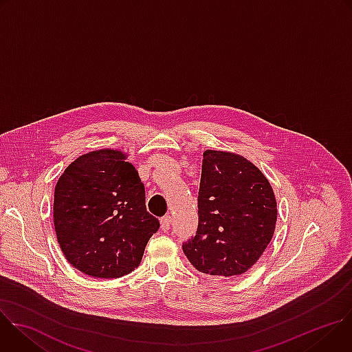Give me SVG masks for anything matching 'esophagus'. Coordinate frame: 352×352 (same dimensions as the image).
<instances>
[{"label": "esophagus", "mask_w": 352, "mask_h": 352, "mask_svg": "<svg viewBox=\"0 0 352 352\" xmlns=\"http://www.w3.org/2000/svg\"><path fill=\"white\" fill-rule=\"evenodd\" d=\"M160 224H162V230L163 231H168L170 226H171V217L170 216H164L160 219Z\"/></svg>", "instance_id": "obj_1"}]
</instances>
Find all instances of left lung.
<instances>
[{"label": "left lung", "instance_id": "obj_1", "mask_svg": "<svg viewBox=\"0 0 352 352\" xmlns=\"http://www.w3.org/2000/svg\"><path fill=\"white\" fill-rule=\"evenodd\" d=\"M196 235L182 243L192 266L232 278L252 267L270 243L277 202L263 173L245 157L206 150L197 195Z\"/></svg>", "mask_w": 352, "mask_h": 352}]
</instances>
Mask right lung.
Returning a JSON list of instances; mask_svg holds the SVG:
<instances>
[{"label": "right lung", "instance_id": "1", "mask_svg": "<svg viewBox=\"0 0 352 352\" xmlns=\"http://www.w3.org/2000/svg\"><path fill=\"white\" fill-rule=\"evenodd\" d=\"M120 150L82 155L60 177L54 190V227L67 261L97 278L135 270L160 227L146 210L144 185Z\"/></svg>", "mask_w": 352, "mask_h": 352}]
</instances>
